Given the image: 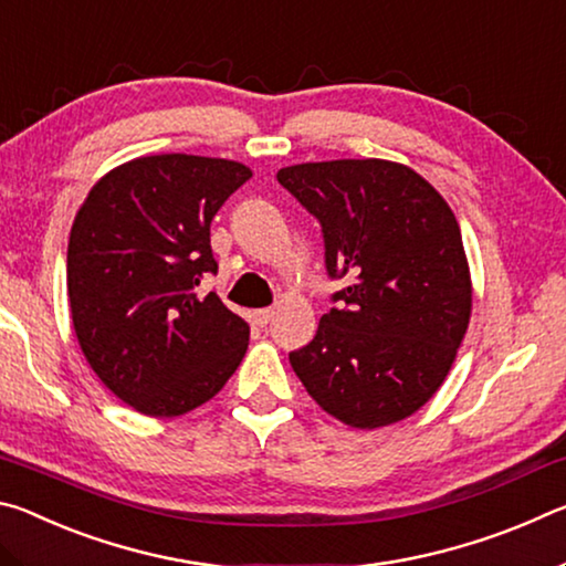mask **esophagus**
Here are the masks:
<instances>
[{"label":"esophagus","mask_w":566,"mask_h":566,"mask_svg":"<svg viewBox=\"0 0 566 566\" xmlns=\"http://www.w3.org/2000/svg\"><path fill=\"white\" fill-rule=\"evenodd\" d=\"M252 317H254V324H260V327H266V324H270V319L274 317V310H256Z\"/></svg>","instance_id":"esophagus-1"}]
</instances>
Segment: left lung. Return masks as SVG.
<instances>
[{"label": "left lung", "mask_w": 566, "mask_h": 566, "mask_svg": "<svg viewBox=\"0 0 566 566\" xmlns=\"http://www.w3.org/2000/svg\"><path fill=\"white\" fill-rule=\"evenodd\" d=\"M276 179L319 219L329 274L349 280L292 369L342 424H397L444 385L472 317L452 207L389 159L306 161Z\"/></svg>", "instance_id": "obj_1"}]
</instances>
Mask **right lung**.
<instances>
[{"label": "right lung", "instance_id": "obj_1", "mask_svg": "<svg viewBox=\"0 0 566 566\" xmlns=\"http://www.w3.org/2000/svg\"><path fill=\"white\" fill-rule=\"evenodd\" d=\"M249 177L232 159L137 157L109 169L74 217L66 294L76 342L139 415L202 407L244 359L249 324L195 290L217 272L209 224Z\"/></svg>", "mask_w": 566, "mask_h": 566}]
</instances>
